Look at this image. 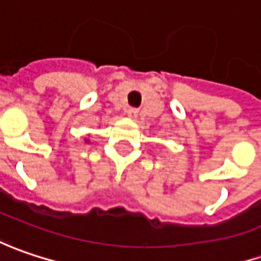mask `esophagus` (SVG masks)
<instances>
[{
	"mask_svg": "<svg viewBox=\"0 0 261 261\" xmlns=\"http://www.w3.org/2000/svg\"><path fill=\"white\" fill-rule=\"evenodd\" d=\"M125 114L128 115V117H131V118H136L137 117V114H139V111L136 108H127L125 109Z\"/></svg>",
	"mask_w": 261,
	"mask_h": 261,
	"instance_id": "1",
	"label": "esophagus"
}]
</instances>
